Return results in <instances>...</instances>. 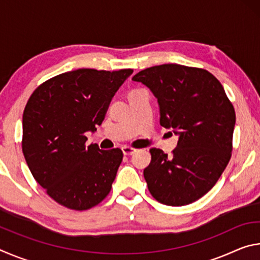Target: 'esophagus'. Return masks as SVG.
I'll use <instances>...</instances> for the list:
<instances>
[{
	"instance_id": "1",
	"label": "esophagus",
	"mask_w": 260,
	"mask_h": 260,
	"mask_svg": "<svg viewBox=\"0 0 260 260\" xmlns=\"http://www.w3.org/2000/svg\"><path fill=\"white\" fill-rule=\"evenodd\" d=\"M122 152H124L125 156H129V155H133L134 152H136V149L134 148H131V147H124L121 149Z\"/></svg>"
}]
</instances>
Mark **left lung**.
<instances>
[{"mask_svg":"<svg viewBox=\"0 0 260 260\" xmlns=\"http://www.w3.org/2000/svg\"><path fill=\"white\" fill-rule=\"evenodd\" d=\"M132 80L151 90L160 125L179 135L171 157L150 149L151 161L143 171L149 191L165 205L190 204L214 186L231 159L234 107L218 79L203 69L162 64Z\"/></svg>","mask_w":260,"mask_h":260,"instance_id":"obj_1","label":"left lung"}]
</instances>
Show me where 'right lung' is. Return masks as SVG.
Segmentation results:
<instances>
[{"label": "right lung", "mask_w": 260, "mask_h": 260, "mask_svg": "<svg viewBox=\"0 0 260 260\" xmlns=\"http://www.w3.org/2000/svg\"><path fill=\"white\" fill-rule=\"evenodd\" d=\"M132 69H79L58 74L30 95L23 114V153L30 173L65 208L83 211L111 190L120 149L86 146V132L102 124L109 104Z\"/></svg>", "instance_id": "right-lung-1"}]
</instances>
